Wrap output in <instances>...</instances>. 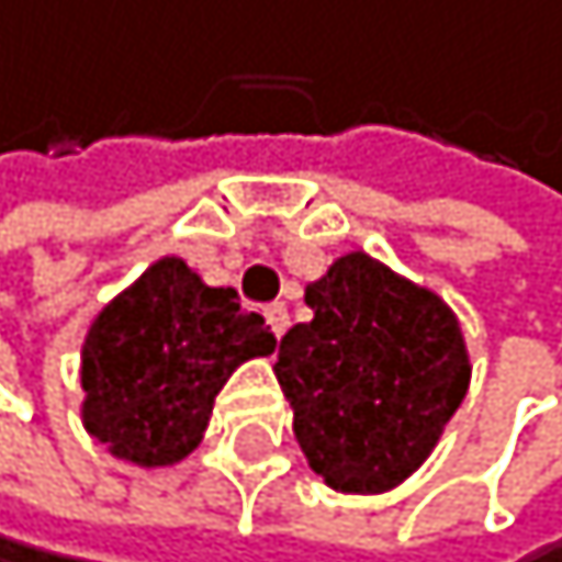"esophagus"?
I'll use <instances>...</instances> for the list:
<instances>
[{"instance_id":"obj_1","label":"esophagus","mask_w":562,"mask_h":562,"mask_svg":"<svg viewBox=\"0 0 562 562\" xmlns=\"http://www.w3.org/2000/svg\"><path fill=\"white\" fill-rule=\"evenodd\" d=\"M265 318H269V325H272V333H276V336H283V333H286V325H290V311H286L283 301H276V304L265 307Z\"/></svg>"}]
</instances>
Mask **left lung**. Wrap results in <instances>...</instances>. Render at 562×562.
Wrapping results in <instances>:
<instances>
[{"instance_id": "8db88e82", "label": "left lung", "mask_w": 562, "mask_h": 562, "mask_svg": "<svg viewBox=\"0 0 562 562\" xmlns=\"http://www.w3.org/2000/svg\"><path fill=\"white\" fill-rule=\"evenodd\" d=\"M311 322L279 339L293 436L339 492H385L436 450L468 396L471 361L442 297L350 251L304 290Z\"/></svg>"}]
</instances>
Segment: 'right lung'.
<instances>
[{"instance_id": "obj_1", "label": "right lung", "mask_w": 562, "mask_h": 562, "mask_svg": "<svg viewBox=\"0 0 562 562\" xmlns=\"http://www.w3.org/2000/svg\"><path fill=\"white\" fill-rule=\"evenodd\" d=\"M272 350L276 336L237 290L201 283L183 258H158L91 322L80 418L112 457L172 468L198 450L226 379Z\"/></svg>"}]
</instances>
